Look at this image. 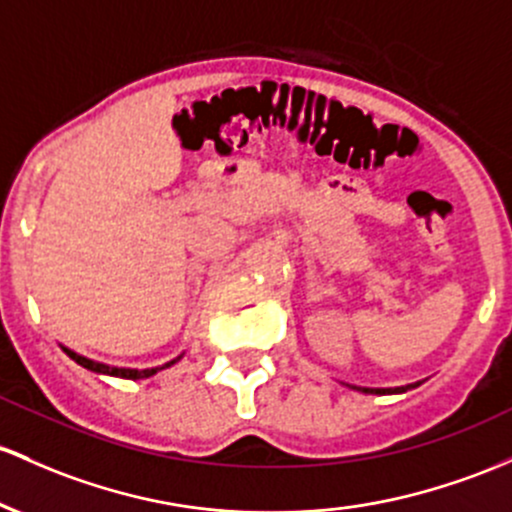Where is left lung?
<instances>
[{"label":"left lung","mask_w":512,"mask_h":512,"mask_svg":"<svg viewBox=\"0 0 512 512\" xmlns=\"http://www.w3.org/2000/svg\"><path fill=\"white\" fill-rule=\"evenodd\" d=\"M411 386H401V389H362L364 393H401V391H408Z\"/></svg>","instance_id":"8db88e82"}]
</instances>
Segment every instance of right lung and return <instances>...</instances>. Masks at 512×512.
Returning <instances> with one entry per match:
<instances>
[{"instance_id":"1","label":"right lung","mask_w":512,"mask_h":512,"mask_svg":"<svg viewBox=\"0 0 512 512\" xmlns=\"http://www.w3.org/2000/svg\"><path fill=\"white\" fill-rule=\"evenodd\" d=\"M67 355L75 359L77 364L84 369H89V372H97V374H109V376H121V379H148V376H153L155 372H160V369L170 367V364L177 362V359H172V362L162 364V367H153V369H143V372H138V369H116V367H106V364H99V362H92V359L82 357V355H75V352L65 350Z\"/></svg>"}]
</instances>
